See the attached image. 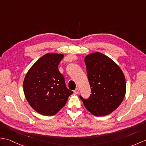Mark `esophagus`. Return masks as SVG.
Returning <instances> with one entry per match:
<instances>
[{"mask_svg":"<svg viewBox=\"0 0 146 146\" xmlns=\"http://www.w3.org/2000/svg\"><path fill=\"white\" fill-rule=\"evenodd\" d=\"M74 93H75V94H78L79 93V89L78 88H76L75 90H74Z\"/></svg>","mask_w":146,"mask_h":146,"instance_id":"obj_1","label":"esophagus"}]
</instances>
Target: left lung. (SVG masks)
Instances as JSON below:
<instances>
[{
	"instance_id": "obj_1",
	"label": "left lung",
	"mask_w": 146,
	"mask_h": 146,
	"mask_svg": "<svg viewBox=\"0 0 146 146\" xmlns=\"http://www.w3.org/2000/svg\"><path fill=\"white\" fill-rule=\"evenodd\" d=\"M91 88L88 99L80 96L84 106L96 116L111 113L119 106L126 94V80L121 69L109 57L95 52L84 58Z\"/></svg>"
}]
</instances>
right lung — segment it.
I'll use <instances>...</instances> for the list:
<instances>
[{"mask_svg":"<svg viewBox=\"0 0 146 146\" xmlns=\"http://www.w3.org/2000/svg\"><path fill=\"white\" fill-rule=\"evenodd\" d=\"M63 55L47 53L35 63L23 81V92L33 110L45 116L56 114L73 94L58 70Z\"/></svg>","mask_w":146,"mask_h":146,"instance_id":"right-lung-1","label":"right lung"}]
</instances>
